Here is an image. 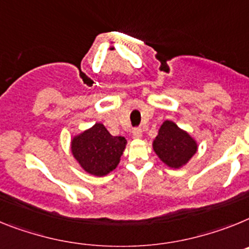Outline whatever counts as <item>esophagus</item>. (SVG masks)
I'll use <instances>...</instances> for the list:
<instances>
[{"label": "esophagus", "instance_id": "34e87169", "mask_svg": "<svg viewBox=\"0 0 249 249\" xmlns=\"http://www.w3.org/2000/svg\"><path fill=\"white\" fill-rule=\"evenodd\" d=\"M142 135V129H139V127H137V129H134L133 130V138H135V139H140Z\"/></svg>", "mask_w": 249, "mask_h": 249}]
</instances>
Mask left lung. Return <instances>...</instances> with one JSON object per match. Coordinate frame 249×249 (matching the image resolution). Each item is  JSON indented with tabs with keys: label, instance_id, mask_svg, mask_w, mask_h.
<instances>
[{
	"label": "left lung",
	"instance_id": "1",
	"mask_svg": "<svg viewBox=\"0 0 249 249\" xmlns=\"http://www.w3.org/2000/svg\"><path fill=\"white\" fill-rule=\"evenodd\" d=\"M153 149L165 165L179 169L196 154L198 144L176 123L165 120L153 142Z\"/></svg>",
	"mask_w": 249,
	"mask_h": 249
}]
</instances>
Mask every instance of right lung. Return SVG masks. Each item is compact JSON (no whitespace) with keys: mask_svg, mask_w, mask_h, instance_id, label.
I'll return each instance as SVG.
<instances>
[{"mask_svg":"<svg viewBox=\"0 0 249 249\" xmlns=\"http://www.w3.org/2000/svg\"><path fill=\"white\" fill-rule=\"evenodd\" d=\"M125 145L124 137H112L101 123H96L72 138L71 153L86 173L104 177L118 166Z\"/></svg>","mask_w":249,"mask_h":249,"instance_id":"1","label":"right lung"}]
</instances>
